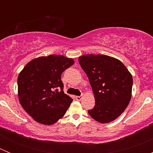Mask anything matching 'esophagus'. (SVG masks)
<instances>
[{"instance_id": "esophagus-1", "label": "esophagus", "mask_w": 153, "mask_h": 153, "mask_svg": "<svg viewBox=\"0 0 153 153\" xmlns=\"http://www.w3.org/2000/svg\"><path fill=\"white\" fill-rule=\"evenodd\" d=\"M75 98H76L77 101H81V100L82 99V96H76Z\"/></svg>"}]
</instances>
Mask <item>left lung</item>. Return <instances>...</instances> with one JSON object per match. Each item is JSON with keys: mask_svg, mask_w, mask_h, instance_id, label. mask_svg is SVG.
<instances>
[{"mask_svg": "<svg viewBox=\"0 0 153 153\" xmlns=\"http://www.w3.org/2000/svg\"><path fill=\"white\" fill-rule=\"evenodd\" d=\"M89 78L95 105L88 110L96 121L106 124L124 112L132 97V76L117 58L105 55H84L78 58Z\"/></svg>", "mask_w": 153, "mask_h": 153, "instance_id": "obj_1", "label": "left lung"}]
</instances>
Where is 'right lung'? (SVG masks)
<instances>
[{
	"label": "right lung",
	"mask_w": 153,
	"mask_h": 153,
	"mask_svg": "<svg viewBox=\"0 0 153 153\" xmlns=\"http://www.w3.org/2000/svg\"><path fill=\"white\" fill-rule=\"evenodd\" d=\"M74 64L72 58L50 55L32 60L20 72L18 100L35 121L52 125L65 115L72 98L63 91L61 76ZM58 88L62 90L58 91Z\"/></svg>",
	"instance_id": "obj_1"
}]
</instances>
